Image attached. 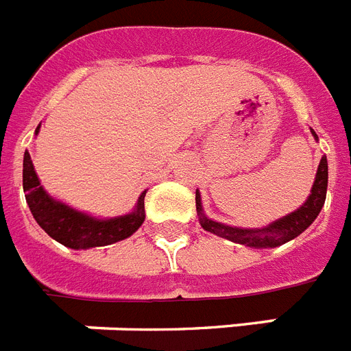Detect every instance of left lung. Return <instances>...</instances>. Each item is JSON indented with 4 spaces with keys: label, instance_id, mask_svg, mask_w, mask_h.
<instances>
[{
    "label": "left lung",
    "instance_id": "left-lung-1",
    "mask_svg": "<svg viewBox=\"0 0 351 351\" xmlns=\"http://www.w3.org/2000/svg\"><path fill=\"white\" fill-rule=\"evenodd\" d=\"M313 136L317 137L315 132ZM328 189V161L326 156H322L319 162L317 176H315V183L312 186V193L306 199V203L302 204L301 208L288 214L287 217L276 221V223L268 224L265 228H234V226H226V224L215 223V221L204 217L203 208H201V195L195 192V206H197L199 223L204 230H208L212 234L224 237V239L234 241L239 245L252 246V248H274V246H281L299 234H302L310 224L315 221V217L321 212L324 199H326Z\"/></svg>",
    "mask_w": 351,
    "mask_h": 351
}]
</instances>
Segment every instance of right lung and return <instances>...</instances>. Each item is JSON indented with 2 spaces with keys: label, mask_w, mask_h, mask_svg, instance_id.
<instances>
[{
  "label": "right lung",
  "mask_w": 351,
  "mask_h": 351,
  "mask_svg": "<svg viewBox=\"0 0 351 351\" xmlns=\"http://www.w3.org/2000/svg\"><path fill=\"white\" fill-rule=\"evenodd\" d=\"M38 130L39 127L36 128V134ZM23 190L30 212L39 226L52 239L75 250L106 246L127 239L145 221V193L147 192L139 195L136 210L132 214L114 217V219H94L81 212H75L60 201H54L39 184L29 152H25L23 158Z\"/></svg>",
  "instance_id": "obj_1"
}]
</instances>
